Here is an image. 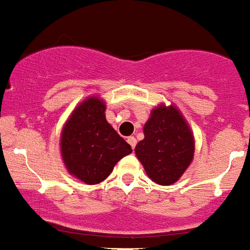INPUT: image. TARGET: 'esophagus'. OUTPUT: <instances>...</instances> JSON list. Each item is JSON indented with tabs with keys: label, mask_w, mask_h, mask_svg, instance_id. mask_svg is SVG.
<instances>
[{
	"label": "esophagus",
	"mask_w": 250,
	"mask_h": 250,
	"mask_svg": "<svg viewBox=\"0 0 250 250\" xmlns=\"http://www.w3.org/2000/svg\"><path fill=\"white\" fill-rule=\"evenodd\" d=\"M127 142H128V144L131 145V147H132V148H135L136 144H137V141H136V138L133 137V136H129V137L127 138Z\"/></svg>",
	"instance_id": "esophagus-1"
}]
</instances>
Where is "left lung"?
<instances>
[{
	"label": "left lung",
	"mask_w": 250,
	"mask_h": 250,
	"mask_svg": "<svg viewBox=\"0 0 250 250\" xmlns=\"http://www.w3.org/2000/svg\"><path fill=\"white\" fill-rule=\"evenodd\" d=\"M145 138L135 152L151 180L160 186L175 183L193 160L194 138L177 106L160 104L144 125Z\"/></svg>",
	"instance_id": "left-lung-1"
}]
</instances>
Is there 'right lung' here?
<instances>
[{"mask_svg":"<svg viewBox=\"0 0 250 250\" xmlns=\"http://www.w3.org/2000/svg\"><path fill=\"white\" fill-rule=\"evenodd\" d=\"M131 152V146L105 119V103L98 96L80 103L61 133L67 171L86 184L105 180L114 165Z\"/></svg>","mask_w":250,"mask_h":250,"instance_id":"1","label":"right lung"}]
</instances>
